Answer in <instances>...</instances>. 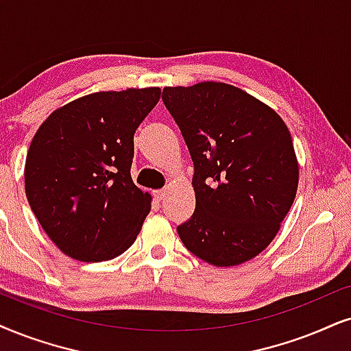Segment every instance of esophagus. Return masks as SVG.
<instances>
[{"label":"esophagus","mask_w":351,"mask_h":351,"mask_svg":"<svg viewBox=\"0 0 351 351\" xmlns=\"http://www.w3.org/2000/svg\"><path fill=\"white\" fill-rule=\"evenodd\" d=\"M167 196V189H157V191H154V197L157 199V201H162L163 197Z\"/></svg>","instance_id":"34e87169"}]
</instances>
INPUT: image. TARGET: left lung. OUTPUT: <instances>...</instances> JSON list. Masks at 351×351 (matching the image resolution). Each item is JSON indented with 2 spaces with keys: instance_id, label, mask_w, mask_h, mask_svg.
<instances>
[{
  "instance_id": "8db88e82",
  "label": "left lung",
  "mask_w": 351,
  "mask_h": 351,
  "mask_svg": "<svg viewBox=\"0 0 351 351\" xmlns=\"http://www.w3.org/2000/svg\"><path fill=\"white\" fill-rule=\"evenodd\" d=\"M162 100L194 162L196 208L176 228L183 245L217 267L261 254L298 189V158L285 121L225 82L165 87Z\"/></svg>"
}]
</instances>
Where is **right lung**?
Here are the masks:
<instances>
[{"mask_svg": "<svg viewBox=\"0 0 351 351\" xmlns=\"http://www.w3.org/2000/svg\"><path fill=\"white\" fill-rule=\"evenodd\" d=\"M160 92L84 95L56 108L35 132L25 158V196L66 256L100 263L136 241L152 197L131 178L134 132Z\"/></svg>", "mask_w": 351, "mask_h": 351, "instance_id": "add662e5", "label": "right lung"}]
</instances>
